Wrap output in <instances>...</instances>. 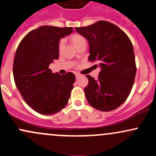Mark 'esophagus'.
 <instances>
[{
	"mask_svg": "<svg viewBox=\"0 0 156 156\" xmlns=\"http://www.w3.org/2000/svg\"><path fill=\"white\" fill-rule=\"evenodd\" d=\"M80 76H81V75H80L79 73H75V77H76V78H78Z\"/></svg>",
	"mask_w": 156,
	"mask_h": 156,
	"instance_id": "esophagus-1",
	"label": "esophagus"
}]
</instances>
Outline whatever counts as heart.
Here are the masks:
<instances>
[{
    "label": "heart",
    "instance_id": "b5f03b06",
    "mask_svg": "<svg viewBox=\"0 0 156 156\" xmlns=\"http://www.w3.org/2000/svg\"><path fill=\"white\" fill-rule=\"evenodd\" d=\"M72 41H73V44L75 47H78L79 44H81V43H83V41H86L85 38L83 37L82 35H79V34H74V35H72L71 37ZM64 39H61L58 42V50L61 51L62 50L63 47H64Z\"/></svg>",
    "mask_w": 156,
    "mask_h": 156
}]
</instances>
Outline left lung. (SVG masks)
I'll use <instances>...</instances> for the list:
<instances>
[{"label":"left lung","mask_w":156,"mask_h":156,"mask_svg":"<svg viewBox=\"0 0 156 156\" xmlns=\"http://www.w3.org/2000/svg\"><path fill=\"white\" fill-rule=\"evenodd\" d=\"M75 30L88 40L89 61L99 62L101 67L97 80L86 75L89 80L84 89L87 101L98 110L115 109L129 96L136 74L130 39L119 27L105 20L75 27Z\"/></svg>","instance_id":"1"}]
</instances>
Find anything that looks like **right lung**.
<instances>
[{
    "instance_id": "add662e5",
    "label": "right lung",
    "mask_w": 156,
    "mask_h": 156,
    "mask_svg": "<svg viewBox=\"0 0 156 156\" xmlns=\"http://www.w3.org/2000/svg\"><path fill=\"white\" fill-rule=\"evenodd\" d=\"M73 30L43 26L29 32L17 48L13 62L15 85L26 103L40 114L57 113L69 101L75 75L52 73L49 66L58 59L61 37Z\"/></svg>"
}]
</instances>
